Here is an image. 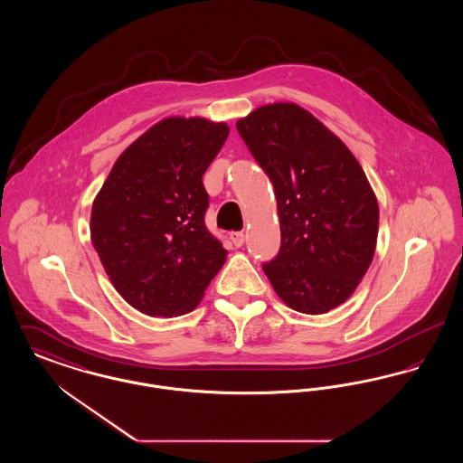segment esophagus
Masks as SVG:
<instances>
[{"mask_svg":"<svg viewBox=\"0 0 463 463\" xmlns=\"http://www.w3.org/2000/svg\"><path fill=\"white\" fill-rule=\"evenodd\" d=\"M229 240L232 241L236 248H240V246H242V242H244V232H241V231H232L229 234Z\"/></svg>","mask_w":463,"mask_h":463,"instance_id":"1","label":"esophagus"}]
</instances>
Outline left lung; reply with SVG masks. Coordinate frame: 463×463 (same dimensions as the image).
Listing matches in <instances>:
<instances>
[{
    "mask_svg": "<svg viewBox=\"0 0 463 463\" xmlns=\"http://www.w3.org/2000/svg\"><path fill=\"white\" fill-rule=\"evenodd\" d=\"M270 178L281 248L262 265L288 307L325 314L344 304L372 264L378 203L349 147L308 110L276 102L236 123Z\"/></svg>",
    "mask_w": 463,
    "mask_h": 463,
    "instance_id": "obj_1",
    "label": "left lung"
}]
</instances>
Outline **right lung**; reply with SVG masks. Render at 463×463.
Masks as SVG:
<instances>
[{
  "label": "right lung",
  "mask_w": 463,
  "mask_h": 463,
  "mask_svg": "<svg viewBox=\"0 0 463 463\" xmlns=\"http://www.w3.org/2000/svg\"><path fill=\"white\" fill-rule=\"evenodd\" d=\"M227 135L225 123L165 118L121 153L93 199V248L112 287L147 316L194 310L225 262L204 225L203 174Z\"/></svg>",
  "instance_id": "obj_1"
}]
</instances>
